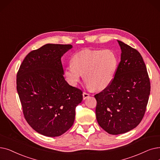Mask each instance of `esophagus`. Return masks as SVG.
<instances>
[{"label": "esophagus", "mask_w": 160, "mask_h": 160, "mask_svg": "<svg viewBox=\"0 0 160 160\" xmlns=\"http://www.w3.org/2000/svg\"><path fill=\"white\" fill-rule=\"evenodd\" d=\"M89 96V94L86 93V92H83V99H84V100H85L86 98H88V97Z\"/></svg>", "instance_id": "esophagus-1"}]
</instances>
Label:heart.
Instances as JSON below:
<instances>
[{
	"instance_id": "obj_1",
	"label": "heart",
	"mask_w": 160,
	"mask_h": 160,
	"mask_svg": "<svg viewBox=\"0 0 160 160\" xmlns=\"http://www.w3.org/2000/svg\"><path fill=\"white\" fill-rule=\"evenodd\" d=\"M118 67V59L112 50L85 49L74 55L64 73L69 84L76 86L84 75L89 88L102 90L112 84Z\"/></svg>"
}]
</instances>
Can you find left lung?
I'll return each mask as SVG.
<instances>
[{"label": "left lung", "instance_id": "8db88e82", "mask_svg": "<svg viewBox=\"0 0 160 160\" xmlns=\"http://www.w3.org/2000/svg\"><path fill=\"white\" fill-rule=\"evenodd\" d=\"M120 62L114 81L94 97L96 118L111 135H119L136 128L144 115L150 83L140 53L123 42Z\"/></svg>", "mask_w": 160, "mask_h": 160}]
</instances>
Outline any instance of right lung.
<instances>
[{
    "label": "right lung",
    "mask_w": 160,
    "mask_h": 160,
    "mask_svg": "<svg viewBox=\"0 0 160 160\" xmlns=\"http://www.w3.org/2000/svg\"><path fill=\"white\" fill-rule=\"evenodd\" d=\"M71 44H47L31 52L17 74V91L25 118L38 133L55 137L73 125L82 92L69 85L61 58Z\"/></svg>",
    "instance_id": "obj_1"
}]
</instances>
